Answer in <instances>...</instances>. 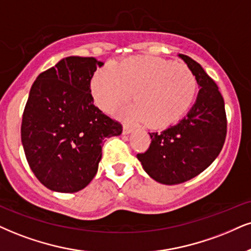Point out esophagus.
<instances>
[{
	"label": "esophagus",
	"instance_id": "obj_1",
	"mask_svg": "<svg viewBox=\"0 0 251 251\" xmlns=\"http://www.w3.org/2000/svg\"><path fill=\"white\" fill-rule=\"evenodd\" d=\"M132 131V126H129L128 123H125L123 125V134H129V132Z\"/></svg>",
	"mask_w": 251,
	"mask_h": 251
}]
</instances>
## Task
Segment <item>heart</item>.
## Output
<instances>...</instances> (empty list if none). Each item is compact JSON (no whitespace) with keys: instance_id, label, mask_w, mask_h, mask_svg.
<instances>
[{"instance_id":"b5f03b06","label":"heart","mask_w":251,"mask_h":251,"mask_svg":"<svg viewBox=\"0 0 251 251\" xmlns=\"http://www.w3.org/2000/svg\"><path fill=\"white\" fill-rule=\"evenodd\" d=\"M198 89L187 65L157 57H129L99 70L91 81L95 103L109 111L131 98L136 103L126 116L162 128L181 119L193 103Z\"/></svg>"}]
</instances>
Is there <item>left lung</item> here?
<instances>
[{"instance_id":"obj_1","label":"left lung","mask_w":251,"mask_h":251,"mask_svg":"<svg viewBox=\"0 0 251 251\" xmlns=\"http://www.w3.org/2000/svg\"><path fill=\"white\" fill-rule=\"evenodd\" d=\"M179 57L200 87L196 103L177 125L149 132V149L137 153L145 172L165 185L181 184L200 175L219 156L227 135L225 101L214 80L188 55Z\"/></svg>"}]
</instances>
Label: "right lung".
<instances>
[{"mask_svg": "<svg viewBox=\"0 0 251 251\" xmlns=\"http://www.w3.org/2000/svg\"><path fill=\"white\" fill-rule=\"evenodd\" d=\"M103 63L67 57L37 76L30 89L21 137L30 169L49 190L74 193L98 172L102 142L122 125L93 103L91 80Z\"/></svg>", "mask_w": 251, "mask_h": 251, "instance_id": "1", "label": "right lung"}]
</instances>
